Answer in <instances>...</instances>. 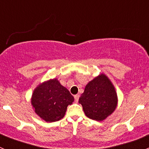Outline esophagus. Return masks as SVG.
<instances>
[{
  "label": "esophagus",
  "instance_id": "esophagus-1",
  "mask_svg": "<svg viewBox=\"0 0 149 149\" xmlns=\"http://www.w3.org/2000/svg\"><path fill=\"white\" fill-rule=\"evenodd\" d=\"M74 99H75V102H78V101H79V94H76V95H75Z\"/></svg>",
  "mask_w": 149,
  "mask_h": 149
}]
</instances>
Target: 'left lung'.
<instances>
[{
    "label": "left lung",
    "instance_id": "8db88e82",
    "mask_svg": "<svg viewBox=\"0 0 149 149\" xmlns=\"http://www.w3.org/2000/svg\"><path fill=\"white\" fill-rule=\"evenodd\" d=\"M79 102L88 118L102 121L115 111L118 96L112 82L104 74H101L86 86Z\"/></svg>",
    "mask_w": 149,
    "mask_h": 149
}]
</instances>
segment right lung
<instances>
[{
    "instance_id": "obj_1",
    "label": "right lung",
    "mask_w": 149,
    "mask_h": 149,
    "mask_svg": "<svg viewBox=\"0 0 149 149\" xmlns=\"http://www.w3.org/2000/svg\"><path fill=\"white\" fill-rule=\"evenodd\" d=\"M74 98L58 79H50L40 84L31 97V105L34 112L46 122H55L65 115L67 107Z\"/></svg>"
}]
</instances>
